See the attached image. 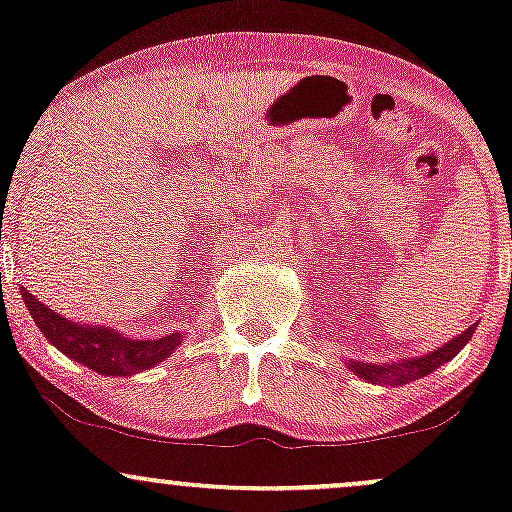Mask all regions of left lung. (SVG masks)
Instances as JSON below:
<instances>
[{"mask_svg":"<svg viewBox=\"0 0 512 512\" xmlns=\"http://www.w3.org/2000/svg\"><path fill=\"white\" fill-rule=\"evenodd\" d=\"M476 329L474 326H469L467 331L459 333L457 338H452L450 343H445V346L433 350V353L423 355V358H411V360H404V363H394V365H370V363H353L350 360V370L358 372L360 377L367 382H375V384H409L413 380H418V377H426L430 372L435 370V367L445 365L447 360H452L455 355L467 346V341L472 338V333Z\"/></svg>","mask_w":512,"mask_h":512,"instance_id":"8db88e82","label":"left lung"}]
</instances>
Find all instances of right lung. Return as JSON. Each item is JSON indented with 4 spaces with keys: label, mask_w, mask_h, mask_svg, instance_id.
Instances as JSON below:
<instances>
[{
    "label": "right lung",
    "mask_w": 512,
    "mask_h": 512,
    "mask_svg": "<svg viewBox=\"0 0 512 512\" xmlns=\"http://www.w3.org/2000/svg\"><path fill=\"white\" fill-rule=\"evenodd\" d=\"M28 312L43 336L72 360L101 372V375H132L162 363L166 355L179 346L181 333H171L157 341H132L108 326H86L60 317L53 309L40 304L28 290H21Z\"/></svg>",
    "instance_id": "add662e5"
}]
</instances>
